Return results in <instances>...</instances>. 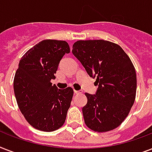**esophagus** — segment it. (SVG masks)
<instances>
[{
    "instance_id": "obj_1",
    "label": "esophagus",
    "mask_w": 152,
    "mask_h": 152,
    "mask_svg": "<svg viewBox=\"0 0 152 152\" xmlns=\"http://www.w3.org/2000/svg\"><path fill=\"white\" fill-rule=\"evenodd\" d=\"M74 93H75V94H76V95H79V94H81V93H82V91H74Z\"/></svg>"
}]
</instances>
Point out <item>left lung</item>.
<instances>
[{
  "label": "left lung",
  "instance_id": "left-lung-1",
  "mask_svg": "<svg viewBox=\"0 0 152 152\" xmlns=\"http://www.w3.org/2000/svg\"><path fill=\"white\" fill-rule=\"evenodd\" d=\"M72 52L99 85L95 95L85 93L88 103L82 111L86 125L98 132L114 129L136 98L137 74L131 60L118 44L102 39L76 42Z\"/></svg>",
  "mask_w": 152,
  "mask_h": 152
}]
</instances>
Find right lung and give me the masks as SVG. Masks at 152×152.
Masks as SVG:
<instances>
[{
    "mask_svg": "<svg viewBox=\"0 0 152 152\" xmlns=\"http://www.w3.org/2000/svg\"><path fill=\"white\" fill-rule=\"evenodd\" d=\"M70 52L68 42L46 39L27 51L19 63L13 88L18 106L36 129L53 132L64 125L73 96L72 88L58 89L50 81L60 61Z\"/></svg>",
    "mask_w": 152,
    "mask_h": 152,
    "instance_id": "add662e5",
    "label": "right lung"
}]
</instances>
